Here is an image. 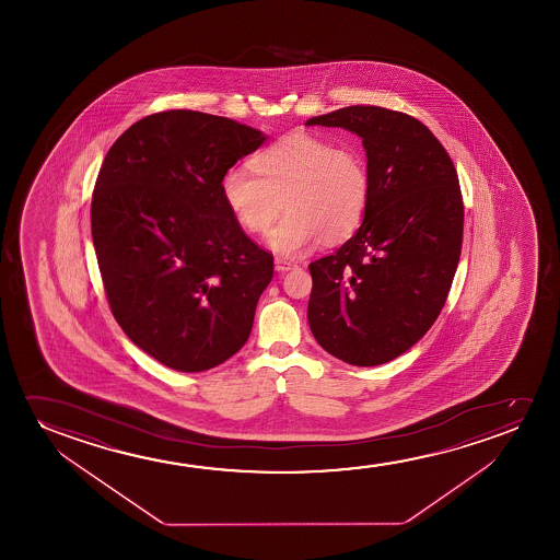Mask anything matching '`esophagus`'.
<instances>
[{
  "label": "esophagus",
  "mask_w": 560,
  "mask_h": 560,
  "mask_svg": "<svg viewBox=\"0 0 560 560\" xmlns=\"http://www.w3.org/2000/svg\"><path fill=\"white\" fill-rule=\"evenodd\" d=\"M296 268V261L284 260V258H276V269L277 271H289V269Z\"/></svg>",
  "instance_id": "1"
}]
</instances>
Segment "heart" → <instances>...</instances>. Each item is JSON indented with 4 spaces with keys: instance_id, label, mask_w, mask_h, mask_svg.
Masks as SVG:
<instances>
[{
    "instance_id": "b5f03b06",
    "label": "heart",
    "mask_w": 560,
    "mask_h": 560,
    "mask_svg": "<svg viewBox=\"0 0 560 560\" xmlns=\"http://www.w3.org/2000/svg\"><path fill=\"white\" fill-rule=\"evenodd\" d=\"M243 166L223 172L220 195L233 220L248 231L268 230L266 243L283 256H299L317 241L338 243L358 230L368 208V161L360 149L294 131L266 147Z\"/></svg>"
}]
</instances>
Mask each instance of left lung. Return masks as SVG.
<instances>
[{
	"label": "left lung",
	"instance_id": "1",
	"mask_svg": "<svg viewBox=\"0 0 560 560\" xmlns=\"http://www.w3.org/2000/svg\"><path fill=\"white\" fill-rule=\"evenodd\" d=\"M306 126L360 136L371 177L360 230L310 264V329L338 360L383 365L427 335L452 289L465 218L459 177L434 133L398 110L353 105Z\"/></svg>",
	"mask_w": 560,
	"mask_h": 560
}]
</instances>
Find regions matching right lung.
I'll list each match as a JSON object with an SVG mask.
<instances>
[{
  "instance_id": "1",
  "label": "right lung",
  "mask_w": 560,
  "mask_h": 560,
  "mask_svg": "<svg viewBox=\"0 0 560 560\" xmlns=\"http://www.w3.org/2000/svg\"><path fill=\"white\" fill-rule=\"evenodd\" d=\"M266 141L199 110H164L108 149L92 199V237L108 306L133 345L182 373L237 353L273 277V256L246 237L220 179Z\"/></svg>"
}]
</instances>
